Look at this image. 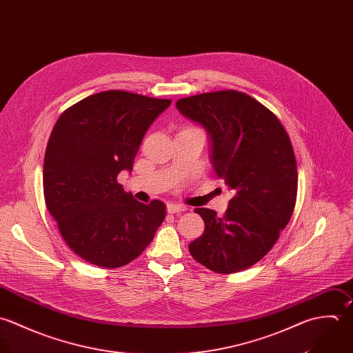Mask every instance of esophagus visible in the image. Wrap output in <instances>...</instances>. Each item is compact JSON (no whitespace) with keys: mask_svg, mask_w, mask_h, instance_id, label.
Returning <instances> with one entry per match:
<instances>
[{"mask_svg":"<svg viewBox=\"0 0 353 353\" xmlns=\"http://www.w3.org/2000/svg\"><path fill=\"white\" fill-rule=\"evenodd\" d=\"M167 211H168V214H176V212H183V211H186V207H185V205H181V204L170 203V204L167 205Z\"/></svg>","mask_w":353,"mask_h":353,"instance_id":"1","label":"esophagus"}]
</instances>
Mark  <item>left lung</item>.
Wrapping results in <instances>:
<instances>
[{"label":"left lung","instance_id":"1","mask_svg":"<svg viewBox=\"0 0 353 353\" xmlns=\"http://www.w3.org/2000/svg\"><path fill=\"white\" fill-rule=\"evenodd\" d=\"M176 108L205 128L212 167L233 193L223 216L194 210L205 229L190 242V254L219 274L245 270L274 246L294 210L297 165L289 135L271 111L235 90L182 99Z\"/></svg>","mask_w":353,"mask_h":353}]
</instances>
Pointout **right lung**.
I'll list each match as a JSON object with an SVG mask.
<instances>
[{"instance_id": "obj_1", "label": "right lung", "mask_w": 353, "mask_h": 353, "mask_svg": "<svg viewBox=\"0 0 353 353\" xmlns=\"http://www.w3.org/2000/svg\"><path fill=\"white\" fill-rule=\"evenodd\" d=\"M170 105L110 90L83 99L56 121L43 161L45 203L67 245L90 264L130 263L163 223L164 203L137 201L118 175L131 172L148 128Z\"/></svg>"}]
</instances>
